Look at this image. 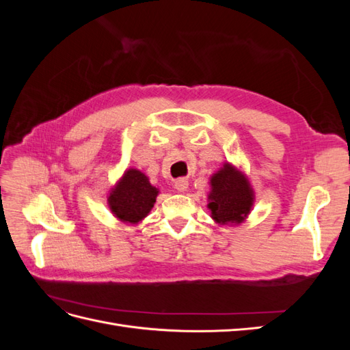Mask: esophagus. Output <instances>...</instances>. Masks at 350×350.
I'll use <instances>...</instances> for the list:
<instances>
[{"instance_id":"esophagus-1","label":"esophagus","mask_w":350,"mask_h":350,"mask_svg":"<svg viewBox=\"0 0 350 350\" xmlns=\"http://www.w3.org/2000/svg\"><path fill=\"white\" fill-rule=\"evenodd\" d=\"M175 188L178 189L179 193L187 191V188H188V179H187V178H178L176 181H175Z\"/></svg>"}]
</instances>
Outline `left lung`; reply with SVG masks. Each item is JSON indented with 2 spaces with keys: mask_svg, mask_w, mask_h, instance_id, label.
<instances>
[{
  "mask_svg": "<svg viewBox=\"0 0 350 350\" xmlns=\"http://www.w3.org/2000/svg\"><path fill=\"white\" fill-rule=\"evenodd\" d=\"M208 208L217 224H241L252 206V191L241 172L226 163L210 179Z\"/></svg>",
  "mask_w": 350,
  "mask_h": 350,
  "instance_id": "1",
  "label": "left lung"
}]
</instances>
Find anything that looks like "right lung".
<instances>
[{
  "label": "right lung",
  "mask_w": 350,
  "mask_h": 350,
  "mask_svg": "<svg viewBox=\"0 0 350 350\" xmlns=\"http://www.w3.org/2000/svg\"><path fill=\"white\" fill-rule=\"evenodd\" d=\"M157 188L152 187L147 176L137 171L129 169L122 176L108 198L112 213L122 221L137 224L149 215V211L156 203Z\"/></svg>",
  "instance_id": "1"
}]
</instances>
